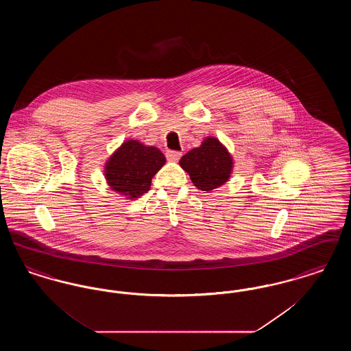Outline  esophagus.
<instances>
[{
	"instance_id": "34e87169",
	"label": "esophagus",
	"mask_w": 351,
	"mask_h": 351,
	"mask_svg": "<svg viewBox=\"0 0 351 351\" xmlns=\"http://www.w3.org/2000/svg\"><path fill=\"white\" fill-rule=\"evenodd\" d=\"M182 155L183 154L180 151L168 150L166 152V156H167L168 160H171V162H178Z\"/></svg>"
}]
</instances>
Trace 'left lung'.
<instances>
[{"label": "left lung", "mask_w": 351, "mask_h": 351, "mask_svg": "<svg viewBox=\"0 0 351 351\" xmlns=\"http://www.w3.org/2000/svg\"><path fill=\"white\" fill-rule=\"evenodd\" d=\"M179 165L189 173L195 186L209 192L229 180L233 159L217 138L208 136L200 147L186 152Z\"/></svg>", "instance_id": "1"}]
</instances>
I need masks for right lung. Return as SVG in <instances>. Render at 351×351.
I'll use <instances>...</instances> for the list:
<instances>
[{
    "mask_svg": "<svg viewBox=\"0 0 351 351\" xmlns=\"http://www.w3.org/2000/svg\"><path fill=\"white\" fill-rule=\"evenodd\" d=\"M165 163L159 149L129 139L106 162L105 178L114 192L134 200L147 193L151 179Z\"/></svg>",
    "mask_w": 351,
    "mask_h": 351,
    "instance_id": "obj_1",
    "label": "right lung"
}]
</instances>
